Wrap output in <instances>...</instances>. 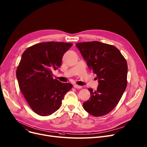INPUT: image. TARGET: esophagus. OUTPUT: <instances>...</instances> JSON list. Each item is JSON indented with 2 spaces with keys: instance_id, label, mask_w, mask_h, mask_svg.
Here are the masks:
<instances>
[{
  "instance_id": "34e87169",
  "label": "esophagus",
  "mask_w": 147,
  "mask_h": 147,
  "mask_svg": "<svg viewBox=\"0 0 147 147\" xmlns=\"http://www.w3.org/2000/svg\"><path fill=\"white\" fill-rule=\"evenodd\" d=\"M74 87L76 88V89H81V88L82 87V86L77 85V84H74Z\"/></svg>"
}]
</instances>
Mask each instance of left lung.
Returning a JSON list of instances; mask_svg holds the SVG:
<instances>
[{
  "instance_id": "left-lung-1",
  "label": "left lung",
  "mask_w": 147,
  "mask_h": 147,
  "mask_svg": "<svg viewBox=\"0 0 147 147\" xmlns=\"http://www.w3.org/2000/svg\"><path fill=\"white\" fill-rule=\"evenodd\" d=\"M76 46L99 82L96 90L89 89L90 97L83 103V108L94 116L105 115L118 105L126 88V61L112 45L92 41L77 43Z\"/></svg>"
}]
</instances>
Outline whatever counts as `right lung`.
Masks as SVG:
<instances>
[{
	"mask_svg": "<svg viewBox=\"0 0 147 147\" xmlns=\"http://www.w3.org/2000/svg\"><path fill=\"white\" fill-rule=\"evenodd\" d=\"M71 43L47 42L27 48L22 55L16 70L20 90L32 111L40 116L57 111L70 83L53 79V70L60 67L62 58Z\"/></svg>",
	"mask_w": 147,
	"mask_h": 147,
	"instance_id": "1",
	"label": "right lung"
}]
</instances>
